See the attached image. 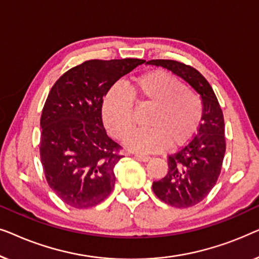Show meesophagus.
<instances>
[{
    "instance_id": "1",
    "label": "esophagus",
    "mask_w": 259,
    "mask_h": 259,
    "mask_svg": "<svg viewBox=\"0 0 259 259\" xmlns=\"http://www.w3.org/2000/svg\"><path fill=\"white\" fill-rule=\"evenodd\" d=\"M136 158L138 159V160L144 161V162H146L151 159L150 157H147V155H141V154H136Z\"/></svg>"
}]
</instances>
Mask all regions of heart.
I'll return each instance as SVG.
<instances>
[{
    "label": "heart",
    "instance_id": "1",
    "mask_svg": "<svg viewBox=\"0 0 259 259\" xmlns=\"http://www.w3.org/2000/svg\"><path fill=\"white\" fill-rule=\"evenodd\" d=\"M152 107L149 128L127 136L125 145L139 153H154L166 146L176 148L192 139L203 119L204 106L196 91L185 87L178 77L164 70L136 77L128 91L112 87L102 101L105 127L116 139H122L134 125L133 101Z\"/></svg>",
    "mask_w": 259,
    "mask_h": 259
}]
</instances>
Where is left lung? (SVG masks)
I'll use <instances>...</instances> for the list:
<instances>
[{"mask_svg": "<svg viewBox=\"0 0 259 259\" xmlns=\"http://www.w3.org/2000/svg\"><path fill=\"white\" fill-rule=\"evenodd\" d=\"M189 82L203 101L204 112L196 136L167 157L168 172L153 182L159 199L175 207H191L207 197L221 175L225 154L224 115L211 84L196 68L175 60H150Z\"/></svg>", "mask_w": 259, "mask_h": 259, "instance_id": "obj_1", "label": "left lung"}]
</instances>
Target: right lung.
Listing matches in <instances>:
<instances>
[{"label": "right lung", "mask_w": 259, "mask_h": 259, "mask_svg": "<svg viewBox=\"0 0 259 259\" xmlns=\"http://www.w3.org/2000/svg\"><path fill=\"white\" fill-rule=\"evenodd\" d=\"M145 60H88L59 77L42 109L40 157L48 185L75 208L111 194L122 147L107 136L102 101L120 77Z\"/></svg>", "instance_id": "add662e5"}]
</instances>
